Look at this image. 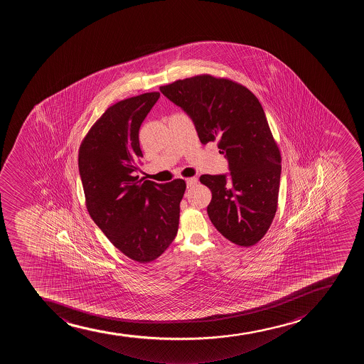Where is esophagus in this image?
Instances as JSON below:
<instances>
[{
    "label": "esophagus",
    "instance_id": "34e87169",
    "mask_svg": "<svg viewBox=\"0 0 364 364\" xmlns=\"http://www.w3.org/2000/svg\"><path fill=\"white\" fill-rule=\"evenodd\" d=\"M198 183V179L196 178V176H192V178H188L186 179V184H188V188H191V186H195Z\"/></svg>",
    "mask_w": 364,
    "mask_h": 364
}]
</instances>
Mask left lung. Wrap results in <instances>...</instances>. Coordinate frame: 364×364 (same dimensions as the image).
Wrapping results in <instances>:
<instances>
[{"instance_id":"left-lung-1","label":"left lung","mask_w":364,"mask_h":364,"mask_svg":"<svg viewBox=\"0 0 364 364\" xmlns=\"http://www.w3.org/2000/svg\"><path fill=\"white\" fill-rule=\"evenodd\" d=\"M191 117L203 144L218 139L230 176L204 174L210 188L208 215L225 239L251 247L277 211L282 156L258 97L241 83L209 74L160 87Z\"/></svg>"}]
</instances>
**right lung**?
Returning <instances> with one entry per match:
<instances>
[{
    "instance_id": "right-lung-1",
    "label": "right lung",
    "mask_w": 364,
    "mask_h": 364,
    "mask_svg": "<svg viewBox=\"0 0 364 364\" xmlns=\"http://www.w3.org/2000/svg\"><path fill=\"white\" fill-rule=\"evenodd\" d=\"M160 97L139 94L109 106L81 142L79 171L87 210L114 247L146 264L172 244L186 183L166 184L135 176L143 158L141 124Z\"/></svg>"
}]
</instances>
